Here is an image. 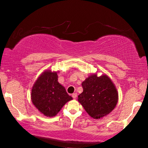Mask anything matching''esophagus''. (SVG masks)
<instances>
[{"label": "esophagus", "mask_w": 148, "mask_h": 148, "mask_svg": "<svg viewBox=\"0 0 148 148\" xmlns=\"http://www.w3.org/2000/svg\"><path fill=\"white\" fill-rule=\"evenodd\" d=\"M77 96V93H74V94H73V95H72V97L74 99H76Z\"/></svg>", "instance_id": "34e87169"}]
</instances>
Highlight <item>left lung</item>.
<instances>
[{"instance_id":"obj_1","label":"left lung","mask_w":148,"mask_h":148,"mask_svg":"<svg viewBox=\"0 0 148 148\" xmlns=\"http://www.w3.org/2000/svg\"><path fill=\"white\" fill-rule=\"evenodd\" d=\"M82 86L84 91L78 96V102L88 114L94 119H100L110 113L116 107L119 94L112 81L106 74L88 76Z\"/></svg>"}]
</instances>
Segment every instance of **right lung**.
Segmentation results:
<instances>
[{"instance_id": "add662e5", "label": "right lung", "mask_w": 148, "mask_h": 148, "mask_svg": "<svg viewBox=\"0 0 148 148\" xmlns=\"http://www.w3.org/2000/svg\"><path fill=\"white\" fill-rule=\"evenodd\" d=\"M31 99L33 104L42 114L53 117L73 98L69 96L64 87L58 83L57 72L45 70L32 87Z\"/></svg>"}]
</instances>
